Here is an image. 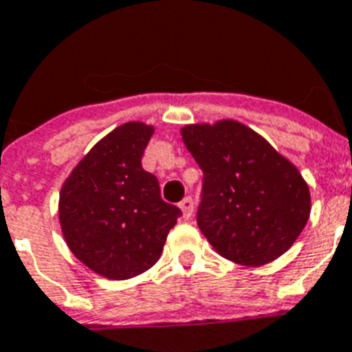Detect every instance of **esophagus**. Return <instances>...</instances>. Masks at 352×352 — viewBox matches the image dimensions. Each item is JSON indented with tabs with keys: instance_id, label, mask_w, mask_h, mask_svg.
<instances>
[{
	"instance_id": "1",
	"label": "esophagus",
	"mask_w": 352,
	"mask_h": 352,
	"mask_svg": "<svg viewBox=\"0 0 352 352\" xmlns=\"http://www.w3.org/2000/svg\"><path fill=\"white\" fill-rule=\"evenodd\" d=\"M179 210L184 213V219H191L192 211H195V202H192L191 197H186L182 202H179Z\"/></svg>"
}]
</instances>
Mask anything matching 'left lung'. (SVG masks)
<instances>
[{"label": "left lung", "mask_w": 352, "mask_h": 352, "mask_svg": "<svg viewBox=\"0 0 352 352\" xmlns=\"http://www.w3.org/2000/svg\"><path fill=\"white\" fill-rule=\"evenodd\" d=\"M202 168L197 223L219 254L263 265L292 247L310 217V191L297 166L236 120L182 129Z\"/></svg>", "instance_id": "obj_1"}]
</instances>
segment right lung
<instances>
[{
  "mask_svg": "<svg viewBox=\"0 0 352 352\" xmlns=\"http://www.w3.org/2000/svg\"><path fill=\"white\" fill-rule=\"evenodd\" d=\"M152 133L142 122L118 126L79 161L60 189L59 221L68 247L105 278L148 271L182 215L161 198L154 174L142 168Z\"/></svg>",
  "mask_w": 352,
  "mask_h": 352,
  "instance_id": "1",
  "label": "right lung"
}]
</instances>
